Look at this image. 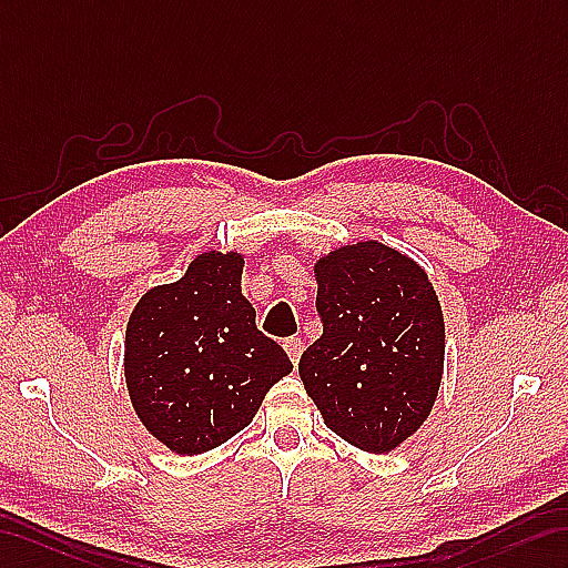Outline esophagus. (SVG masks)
<instances>
[{"label": "esophagus", "instance_id": "1", "mask_svg": "<svg viewBox=\"0 0 568 568\" xmlns=\"http://www.w3.org/2000/svg\"><path fill=\"white\" fill-rule=\"evenodd\" d=\"M284 349H286L288 358H292L294 366H296L301 354H303V339H301V337H288V339H284Z\"/></svg>", "mask_w": 568, "mask_h": 568}]
</instances>
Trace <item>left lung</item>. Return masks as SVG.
I'll return each mask as SVG.
<instances>
[{
    "label": "left lung",
    "mask_w": 568,
    "mask_h": 568,
    "mask_svg": "<svg viewBox=\"0 0 568 568\" xmlns=\"http://www.w3.org/2000/svg\"><path fill=\"white\" fill-rule=\"evenodd\" d=\"M323 335L303 352V388L323 422L366 453H390L426 422L444 378L446 325L428 274L362 241L315 262Z\"/></svg>",
    "instance_id": "obj_1"
}]
</instances>
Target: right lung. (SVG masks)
I'll return each mask as SVG.
<instances>
[{
  "instance_id": "right-lung-1",
  "label": "right lung",
  "mask_w": 568,
  "mask_h": 568,
  "mask_svg": "<svg viewBox=\"0 0 568 568\" xmlns=\"http://www.w3.org/2000/svg\"><path fill=\"white\" fill-rule=\"evenodd\" d=\"M241 253H202L136 303L124 332V381L136 417L165 448L200 455L253 422L294 364L255 325Z\"/></svg>"
}]
</instances>
